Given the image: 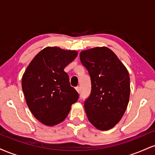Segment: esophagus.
Here are the masks:
<instances>
[{
    "mask_svg": "<svg viewBox=\"0 0 155 155\" xmlns=\"http://www.w3.org/2000/svg\"><path fill=\"white\" fill-rule=\"evenodd\" d=\"M76 91L79 92V93L80 92V91H81V88H80V87H76Z\"/></svg>",
    "mask_w": 155,
    "mask_h": 155,
    "instance_id": "34e87169",
    "label": "esophagus"
}]
</instances>
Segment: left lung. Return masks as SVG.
<instances>
[{
  "label": "left lung",
  "instance_id": "left-lung-1",
  "mask_svg": "<svg viewBox=\"0 0 155 155\" xmlns=\"http://www.w3.org/2000/svg\"><path fill=\"white\" fill-rule=\"evenodd\" d=\"M82 65L91 79V92L84 103L90 123L101 130L114 127L122 119L130 97V76L127 68L107 47L81 51Z\"/></svg>",
  "mask_w": 155,
  "mask_h": 155
}]
</instances>
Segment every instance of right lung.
Wrapping results in <instances>:
<instances>
[{
	"instance_id": "add662e5",
	"label": "right lung",
	"mask_w": 155,
	"mask_h": 155,
	"mask_svg": "<svg viewBox=\"0 0 155 155\" xmlns=\"http://www.w3.org/2000/svg\"><path fill=\"white\" fill-rule=\"evenodd\" d=\"M77 54L76 51L47 47L35 55L23 74L22 87L27 104L44 124L53 126L63 122L79 99L64 71Z\"/></svg>"
}]
</instances>
